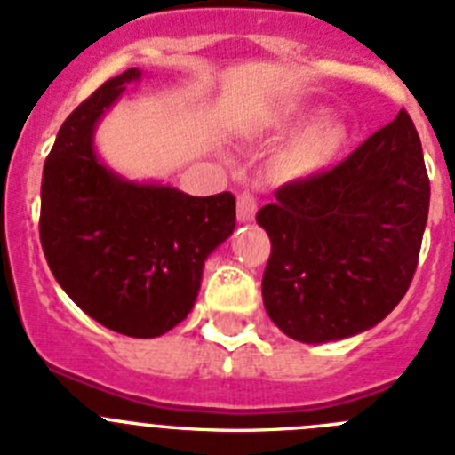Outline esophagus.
<instances>
[{
	"label": "esophagus",
	"instance_id": "1",
	"mask_svg": "<svg viewBox=\"0 0 455 455\" xmlns=\"http://www.w3.org/2000/svg\"><path fill=\"white\" fill-rule=\"evenodd\" d=\"M256 208H259V205H256L254 195H251V192H247V189H244V192H240L238 195V220L240 222H251V220L256 217Z\"/></svg>",
	"mask_w": 455,
	"mask_h": 455
}]
</instances>
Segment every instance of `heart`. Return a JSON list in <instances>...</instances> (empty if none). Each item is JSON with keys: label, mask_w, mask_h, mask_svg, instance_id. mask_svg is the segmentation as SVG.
Here are the masks:
<instances>
[{"label": "heart", "mask_w": 455, "mask_h": 455, "mask_svg": "<svg viewBox=\"0 0 455 455\" xmlns=\"http://www.w3.org/2000/svg\"><path fill=\"white\" fill-rule=\"evenodd\" d=\"M302 124V116H283L276 121L279 130H291ZM347 144V128L339 118H318L293 140L283 146L276 156V172L283 179H311L339 160Z\"/></svg>", "instance_id": "heart-1"}]
</instances>
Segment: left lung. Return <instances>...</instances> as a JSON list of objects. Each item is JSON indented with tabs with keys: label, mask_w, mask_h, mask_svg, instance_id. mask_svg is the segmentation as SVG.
Returning <instances> with one entry per match:
<instances>
[{
	"label": "left lung",
	"mask_w": 455,
	"mask_h": 455,
	"mask_svg": "<svg viewBox=\"0 0 455 455\" xmlns=\"http://www.w3.org/2000/svg\"><path fill=\"white\" fill-rule=\"evenodd\" d=\"M256 222L270 235L263 304L286 337L327 343L392 314L408 293L430 183L405 109L330 172L275 192Z\"/></svg>",
	"instance_id": "8db88e82"
}]
</instances>
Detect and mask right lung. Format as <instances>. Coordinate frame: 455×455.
Instances as JSON below:
<instances>
[{
  "label": "right lung",
  "mask_w": 455,
  "mask_h": 455,
  "mask_svg": "<svg viewBox=\"0 0 455 455\" xmlns=\"http://www.w3.org/2000/svg\"><path fill=\"white\" fill-rule=\"evenodd\" d=\"M141 70L108 80L59 128L43 167L41 244L68 298L108 330L160 337L188 318L204 263L235 228L231 192L189 196L108 169L93 132Z\"/></svg>",
  "instance_id": "1"
}]
</instances>
